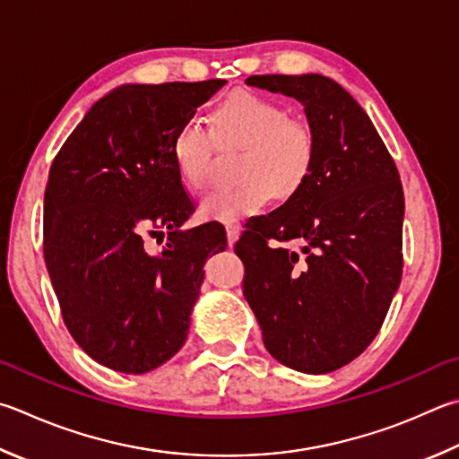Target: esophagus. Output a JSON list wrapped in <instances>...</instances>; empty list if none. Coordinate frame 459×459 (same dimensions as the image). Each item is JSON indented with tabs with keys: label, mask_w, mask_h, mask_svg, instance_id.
<instances>
[{
	"label": "esophagus",
	"mask_w": 459,
	"mask_h": 459,
	"mask_svg": "<svg viewBox=\"0 0 459 459\" xmlns=\"http://www.w3.org/2000/svg\"><path fill=\"white\" fill-rule=\"evenodd\" d=\"M237 238H238V227H237V224H227V240H229V247L235 245Z\"/></svg>",
	"instance_id": "obj_1"
}]
</instances>
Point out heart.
<instances>
[{
	"mask_svg": "<svg viewBox=\"0 0 459 459\" xmlns=\"http://www.w3.org/2000/svg\"><path fill=\"white\" fill-rule=\"evenodd\" d=\"M212 130L188 120L174 132L172 158L182 182L203 190L212 178L216 146H243L235 186L208 193L198 211L208 221L237 222L266 206L295 196L315 162V136L303 120L287 116L271 98L237 91L211 114Z\"/></svg>",
	"mask_w": 459,
	"mask_h": 459,
	"instance_id": "b5f03b06",
	"label": "heart"
}]
</instances>
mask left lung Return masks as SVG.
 <instances>
[{
    "label": "left lung",
    "mask_w": 459,
    "mask_h": 459,
    "mask_svg": "<svg viewBox=\"0 0 459 459\" xmlns=\"http://www.w3.org/2000/svg\"><path fill=\"white\" fill-rule=\"evenodd\" d=\"M247 84L305 106L315 162L303 188L235 245L243 293L274 359L335 371L377 335L402 281V180L369 116L335 80L271 74Z\"/></svg>",
    "instance_id": "left-lung-1"
}]
</instances>
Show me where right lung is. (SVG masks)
<instances>
[{
	"mask_svg": "<svg viewBox=\"0 0 459 459\" xmlns=\"http://www.w3.org/2000/svg\"><path fill=\"white\" fill-rule=\"evenodd\" d=\"M224 80L126 84L90 108L49 169L44 258L74 341L104 368L146 373L185 345L219 224L180 230L195 204L172 136ZM169 236L160 252L150 238ZM162 243V240H160Z\"/></svg>",
	"mask_w": 459,
	"mask_h": 459,
	"instance_id": "right-lung-1",
	"label": "right lung"
}]
</instances>
